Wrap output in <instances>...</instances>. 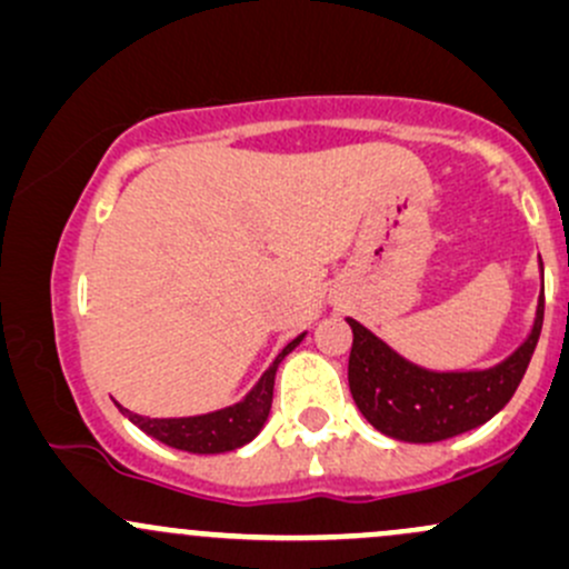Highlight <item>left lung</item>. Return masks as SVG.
Wrapping results in <instances>:
<instances>
[{
	"instance_id": "8db88e82",
	"label": "left lung",
	"mask_w": 569,
	"mask_h": 569,
	"mask_svg": "<svg viewBox=\"0 0 569 569\" xmlns=\"http://www.w3.org/2000/svg\"><path fill=\"white\" fill-rule=\"evenodd\" d=\"M546 290L535 328L510 358L482 371H429L409 363L358 320L352 328L350 390L363 418L401 442H442L491 420L521 385L542 331Z\"/></svg>"
}]
</instances>
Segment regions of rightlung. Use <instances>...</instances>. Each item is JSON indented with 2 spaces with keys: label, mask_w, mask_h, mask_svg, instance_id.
Wrapping results in <instances>:
<instances>
[{
  "label": "right lung",
  "mask_w": 569,
  "mask_h": 569,
  "mask_svg": "<svg viewBox=\"0 0 569 569\" xmlns=\"http://www.w3.org/2000/svg\"><path fill=\"white\" fill-rule=\"evenodd\" d=\"M303 333L292 339L290 345L279 352L277 360L268 366L266 375L260 382L249 390L243 401L233 407H224L219 412L209 415H194V418H143V415L130 412V409L119 407L140 431L149 437L160 439V442L170 445V448L187 450V453H228V450L241 448L249 439L258 437V431L266 423L268 412H271L273 401V377H277L279 363L287 352L296 350L301 345Z\"/></svg>",
  "instance_id": "add662e5"
}]
</instances>
